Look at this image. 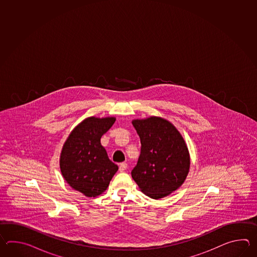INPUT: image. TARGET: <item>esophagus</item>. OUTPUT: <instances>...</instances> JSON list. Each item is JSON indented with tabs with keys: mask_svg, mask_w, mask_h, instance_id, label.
<instances>
[{
	"mask_svg": "<svg viewBox=\"0 0 257 257\" xmlns=\"http://www.w3.org/2000/svg\"><path fill=\"white\" fill-rule=\"evenodd\" d=\"M126 167H127V164L126 163H121L119 164V171L120 172H124L126 169Z\"/></svg>",
	"mask_w": 257,
	"mask_h": 257,
	"instance_id": "1",
	"label": "esophagus"
}]
</instances>
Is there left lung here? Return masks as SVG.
<instances>
[{"label":"left lung","mask_w":257,"mask_h":257,"mask_svg":"<svg viewBox=\"0 0 257 257\" xmlns=\"http://www.w3.org/2000/svg\"><path fill=\"white\" fill-rule=\"evenodd\" d=\"M142 143L132 178L148 197L159 199L178 189L190 168L185 140L171 122L159 116L134 119Z\"/></svg>","instance_id":"8db88e82"}]
</instances>
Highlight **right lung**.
<instances>
[{
  "label": "right lung",
  "mask_w": 257,
  "mask_h": 257,
  "mask_svg": "<svg viewBox=\"0 0 257 257\" xmlns=\"http://www.w3.org/2000/svg\"><path fill=\"white\" fill-rule=\"evenodd\" d=\"M115 121L113 116L87 117L73 128L62 147L61 175L74 190L86 197L104 193L118 170L100 142Z\"/></svg>",
  "instance_id": "obj_1"
}]
</instances>
